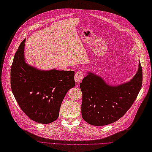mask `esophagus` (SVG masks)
Masks as SVG:
<instances>
[{"mask_svg": "<svg viewBox=\"0 0 152 152\" xmlns=\"http://www.w3.org/2000/svg\"><path fill=\"white\" fill-rule=\"evenodd\" d=\"M83 78V73L82 72V71H78V72H76L75 74V77H74V80H75V82L77 83H78L81 82Z\"/></svg>", "mask_w": 152, "mask_h": 152, "instance_id": "34e87169", "label": "esophagus"}]
</instances>
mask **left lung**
Returning <instances> with one entry per match:
<instances>
[{"instance_id": "1", "label": "left lung", "mask_w": 152, "mask_h": 152, "mask_svg": "<svg viewBox=\"0 0 152 152\" xmlns=\"http://www.w3.org/2000/svg\"><path fill=\"white\" fill-rule=\"evenodd\" d=\"M82 80V115L89 124L103 126L124 116L133 104L142 84V70H138L129 82L119 86L107 84L101 77L91 72Z\"/></svg>"}]
</instances>
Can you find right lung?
Returning <instances> with one entry per match:
<instances>
[{"mask_svg": "<svg viewBox=\"0 0 152 152\" xmlns=\"http://www.w3.org/2000/svg\"><path fill=\"white\" fill-rule=\"evenodd\" d=\"M25 39L14 56L11 66V88L22 111L32 120L50 124L59 117L63 100L75 86L74 71L41 70L25 61Z\"/></svg>", "mask_w": 152, "mask_h": 152, "instance_id": "1", "label": "right lung"}]
</instances>
